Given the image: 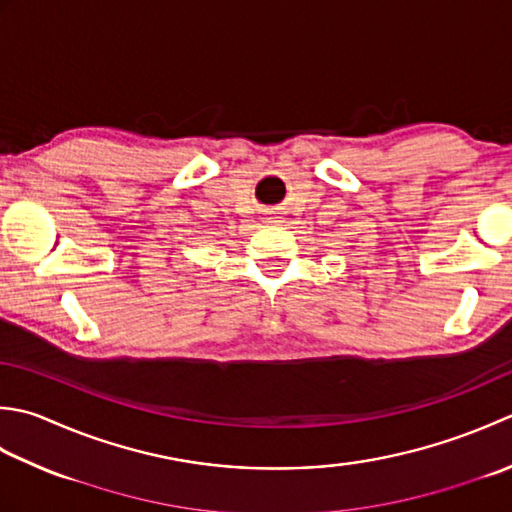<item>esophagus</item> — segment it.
I'll return each instance as SVG.
<instances>
[{
  "label": "esophagus",
  "instance_id": "esophagus-1",
  "mask_svg": "<svg viewBox=\"0 0 512 512\" xmlns=\"http://www.w3.org/2000/svg\"><path fill=\"white\" fill-rule=\"evenodd\" d=\"M266 219H268V222H270V224H273V222H275V219H277V217H275V213H270V217H266Z\"/></svg>",
  "mask_w": 512,
  "mask_h": 512
}]
</instances>
